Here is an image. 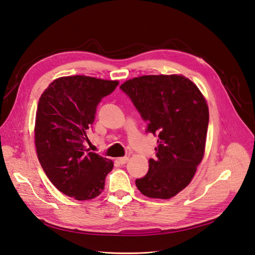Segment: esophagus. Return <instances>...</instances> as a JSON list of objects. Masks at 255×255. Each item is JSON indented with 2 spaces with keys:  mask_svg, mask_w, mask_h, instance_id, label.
Here are the masks:
<instances>
[{
  "mask_svg": "<svg viewBox=\"0 0 255 255\" xmlns=\"http://www.w3.org/2000/svg\"><path fill=\"white\" fill-rule=\"evenodd\" d=\"M117 161H118L121 165L122 164H126L128 161V156H123V157H118V159H117Z\"/></svg>",
  "mask_w": 255,
  "mask_h": 255,
  "instance_id": "1",
  "label": "esophagus"
}]
</instances>
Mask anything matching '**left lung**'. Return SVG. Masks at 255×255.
<instances>
[{"mask_svg": "<svg viewBox=\"0 0 255 255\" xmlns=\"http://www.w3.org/2000/svg\"><path fill=\"white\" fill-rule=\"evenodd\" d=\"M134 103L147 132L159 134L156 159L136 179V187L150 198L168 199L193 179L205 154L209 109L197 86L182 75H144L121 87Z\"/></svg>", "mask_w": 255, "mask_h": 255, "instance_id": "obj_1", "label": "left lung"}]
</instances>
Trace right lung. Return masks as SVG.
<instances>
[{"instance_id":"add662e5","label":"right lung","mask_w":255,"mask_h":255,"mask_svg":"<svg viewBox=\"0 0 255 255\" xmlns=\"http://www.w3.org/2000/svg\"><path fill=\"white\" fill-rule=\"evenodd\" d=\"M118 80L75 75L54 79L40 95L34 138L38 161L51 183L77 201L99 196L114 162L89 152L84 142L96 106Z\"/></svg>"}]
</instances>
